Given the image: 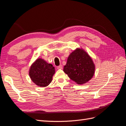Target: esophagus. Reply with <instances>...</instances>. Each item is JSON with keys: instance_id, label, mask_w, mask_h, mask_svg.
I'll return each instance as SVG.
<instances>
[{"instance_id": "esophagus-1", "label": "esophagus", "mask_w": 126, "mask_h": 126, "mask_svg": "<svg viewBox=\"0 0 126 126\" xmlns=\"http://www.w3.org/2000/svg\"><path fill=\"white\" fill-rule=\"evenodd\" d=\"M57 69H63V65H62V64H60V65L58 66V67H57Z\"/></svg>"}]
</instances>
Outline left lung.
<instances>
[{"label": "left lung", "instance_id": "obj_1", "mask_svg": "<svg viewBox=\"0 0 126 126\" xmlns=\"http://www.w3.org/2000/svg\"><path fill=\"white\" fill-rule=\"evenodd\" d=\"M94 69L90 56L84 50L77 49L68 57L63 71L72 80L81 85L91 79L94 73Z\"/></svg>", "mask_w": 126, "mask_h": 126}]
</instances>
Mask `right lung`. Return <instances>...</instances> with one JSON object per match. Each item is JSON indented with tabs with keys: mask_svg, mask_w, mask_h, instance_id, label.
<instances>
[{
	"mask_svg": "<svg viewBox=\"0 0 126 126\" xmlns=\"http://www.w3.org/2000/svg\"><path fill=\"white\" fill-rule=\"evenodd\" d=\"M55 72V68L51 64L39 58L37 59L30 67L29 76L36 85L46 87L51 82Z\"/></svg>",
	"mask_w": 126,
	"mask_h": 126,
	"instance_id": "obj_1",
	"label": "right lung"
}]
</instances>
